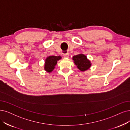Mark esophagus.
Instances as JSON below:
<instances>
[{
	"mask_svg": "<svg viewBox=\"0 0 130 130\" xmlns=\"http://www.w3.org/2000/svg\"><path fill=\"white\" fill-rule=\"evenodd\" d=\"M69 54L68 53H66L63 54V56H64V58H69Z\"/></svg>",
	"mask_w": 130,
	"mask_h": 130,
	"instance_id": "obj_1",
	"label": "esophagus"
}]
</instances>
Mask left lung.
Instances as JSON below:
<instances>
[{"label": "left lung", "mask_w": 130, "mask_h": 130, "mask_svg": "<svg viewBox=\"0 0 130 130\" xmlns=\"http://www.w3.org/2000/svg\"><path fill=\"white\" fill-rule=\"evenodd\" d=\"M75 64L80 71H84L90 68L91 64L90 61L87 60L86 56L83 54L75 55L72 58Z\"/></svg>", "instance_id": "left-lung-1"}]
</instances>
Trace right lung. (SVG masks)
<instances>
[{
	"mask_svg": "<svg viewBox=\"0 0 130 130\" xmlns=\"http://www.w3.org/2000/svg\"><path fill=\"white\" fill-rule=\"evenodd\" d=\"M61 58L60 56H50L46 59L45 64V69L47 72H51L52 71L55 66L57 63V61Z\"/></svg>",
	"mask_w": 130,
	"mask_h": 130,
	"instance_id": "add662e5",
	"label": "right lung"
}]
</instances>
